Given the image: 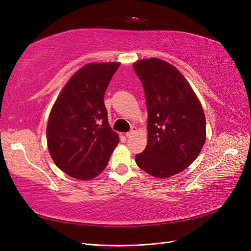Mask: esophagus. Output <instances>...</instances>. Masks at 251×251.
I'll return each mask as SVG.
<instances>
[{"label": "esophagus", "instance_id": "obj_1", "mask_svg": "<svg viewBox=\"0 0 251 251\" xmlns=\"http://www.w3.org/2000/svg\"><path fill=\"white\" fill-rule=\"evenodd\" d=\"M136 132H137V127H136V126H133V127L131 128V131H130V132L126 133V136L127 138H131V137H133V136L136 134Z\"/></svg>", "mask_w": 251, "mask_h": 251}]
</instances>
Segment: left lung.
I'll return each instance as SVG.
<instances>
[{"label":"left lung","instance_id":"left-lung-1","mask_svg":"<svg viewBox=\"0 0 251 251\" xmlns=\"http://www.w3.org/2000/svg\"><path fill=\"white\" fill-rule=\"evenodd\" d=\"M148 107V144L135 160L156 178H169L191 165L206 140V120L200 100L182 73L151 57L133 65Z\"/></svg>","mask_w":251,"mask_h":251}]
</instances>
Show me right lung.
<instances>
[{
  "label": "right lung",
  "mask_w": 251,
  "mask_h": 251,
  "mask_svg": "<svg viewBox=\"0 0 251 251\" xmlns=\"http://www.w3.org/2000/svg\"><path fill=\"white\" fill-rule=\"evenodd\" d=\"M120 63H89L60 91L47 125V144L57 168L70 177L91 180L107 166L119 136L112 131L104 92Z\"/></svg>",
  "instance_id": "add662e5"
}]
</instances>
